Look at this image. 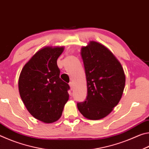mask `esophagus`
I'll list each match as a JSON object with an SVG mask.
<instances>
[{"instance_id":"1","label":"esophagus","mask_w":149,"mask_h":149,"mask_svg":"<svg viewBox=\"0 0 149 149\" xmlns=\"http://www.w3.org/2000/svg\"><path fill=\"white\" fill-rule=\"evenodd\" d=\"M69 85L70 87V89H71V90H72L73 89H74V84H73V82H70L69 83Z\"/></svg>"}]
</instances>
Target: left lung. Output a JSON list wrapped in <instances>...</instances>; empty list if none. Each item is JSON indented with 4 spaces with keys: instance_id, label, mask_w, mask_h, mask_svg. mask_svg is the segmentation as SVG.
Returning <instances> with one entry per match:
<instances>
[{
    "instance_id": "1",
    "label": "left lung",
    "mask_w": 149,
    "mask_h": 149,
    "mask_svg": "<svg viewBox=\"0 0 149 149\" xmlns=\"http://www.w3.org/2000/svg\"><path fill=\"white\" fill-rule=\"evenodd\" d=\"M87 96L77 106L84 117L97 120L112 112L122 98L125 76L123 68L111 51L99 42L91 41L81 48Z\"/></svg>"
}]
</instances>
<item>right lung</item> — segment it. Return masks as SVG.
Returning a JSON list of instances; mask_svg holds the SVG:
<instances>
[{"label": "right lung", "instance_id": "1", "mask_svg": "<svg viewBox=\"0 0 149 149\" xmlns=\"http://www.w3.org/2000/svg\"><path fill=\"white\" fill-rule=\"evenodd\" d=\"M63 47H46L37 52L27 62L19 75L20 97L35 118L47 123L61 117L69 99V85L60 78L57 59Z\"/></svg>", "mask_w": 149, "mask_h": 149}]
</instances>
